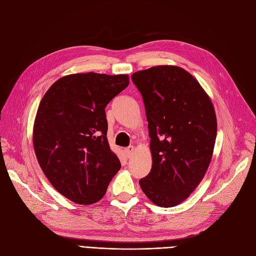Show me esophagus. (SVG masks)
Returning a JSON list of instances; mask_svg holds the SVG:
<instances>
[{"label":"esophagus","instance_id":"1","mask_svg":"<svg viewBox=\"0 0 256 256\" xmlns=\"http://www.w3.org/2000/svg\"><path fill=\"white\" fill-rule=\"evenodd\" d=\"M134 152V146H129V147H127V148H125V154H126V156L128 158L132 156Z\"/></svg>","mask_w":256,"mask_h":256}]
</instances>
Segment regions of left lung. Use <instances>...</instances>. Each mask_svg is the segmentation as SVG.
I'll return each instance as SVG.
<instances>
[{
  "mask_svg": "<svg viewBox=\"0 0 256 256\" xmlns=\"http://www.w3.org/2000/svg\"><path fill=\"white\" fill-rule=\"evenodd\" d=\"M143 97L152 166L138 182L154 204L174 207L203 180L216 136L214 108L198 80L171 65L132 74Z\"/></svg>",
  "mask_w": 256,
  "mask_h": 256,
  "instance_id": "1",
  "label": "left lung"
}]
</instances>
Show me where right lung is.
I'll return each mask as SVG.
<instances>
[{"label":"right lung","instance_id":"1","mask_svg":"<svg viewBox=\"0 0 256 256\" xmlns=\"http://www.w3.org/2000/svg\"><path fill=\"white\" fill-rule=\"evenodd\" d=\"M128 84V74H68L51 85L38 106L33 128L38 164L74 203L98 202L120 171L106 138L104 109Z\"/></svg>","mask_w":256,"mask_h":256}]
</instances>
